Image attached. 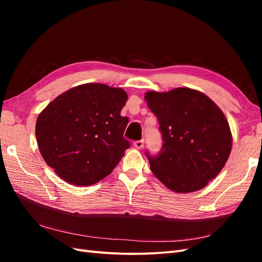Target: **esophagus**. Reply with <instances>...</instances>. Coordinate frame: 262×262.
<instances>
[{
  "label": "esophagus",
  "mask_w": 262,
  "mask_h": 262,
  "mask_svg": "<svg viewBox=\"0 0 262 262\" xmlns=\"http://www.w3.org/2000/svg\"><path fill=\"white\" fill-rule=\"evenodd\" d=\"M133 146L136 147V148H138V149L143 148V146H144V141H143V140L136 141V142H134V143H133Z\"/></svg>",
  "instance_id": "obj_1"
}]
</instances>
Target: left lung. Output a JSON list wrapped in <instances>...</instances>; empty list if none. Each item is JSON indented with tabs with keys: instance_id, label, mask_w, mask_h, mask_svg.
I'll return each mask as SVG.
<instances>
[{
	"instance_id": "left-lung-1",
	"label": "left lung",
	"mask_w": 262,
	"mask_h": 262,
	"mask_svg": "<svg viewBox=\"0 0 262 262\" xmlns=\"http://www.w3.org/2000/svg\"><path fill=\"white\" fill-rule=\"evenodd\" d=\"M148 108L163 137L161 152H146L154 175L171 191L193 192L223 169L232 150V133L223 112L207 95L187 87L147 92Z\"/></svg>"
}]
</instances>
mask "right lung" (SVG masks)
Wrapping results in <instances>:
<instances>
[{
    "instance_id": "obj_1",
    "label": "right lung",
    "mask_w": 262,
    "mask_h": 262,
    "mask_svg": "<svg viewBox=\"0 0 262 262\" xmlns=\"http://www.w3.org/2000/svg\"><path fill=\"white\" fill-rule=\"evenodd\" d=\"M126 99L122 89L87 83L59 95L39 114V150L61 179L85 187L113 171L130 147L123 138L129 120L120 116Z\"/></svg>"
}]
</instances>
